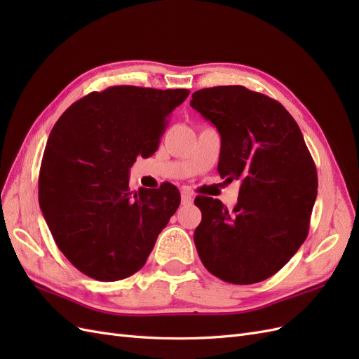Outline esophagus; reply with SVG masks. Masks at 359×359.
I'll return each instance as SVG.
<instances>
[{"mask_svg":"<svg viewBox=\"0 0 359 359\" xmlns=\"http://www.w3.org/2000/svg\"><path fill=\"white\" fill-rule=\"evenodd\" d=\"M181 202H182V205H190L193 202L191 193L190 191H182L181 193Z\"/></svg>","mask_w":359,"mask_h":359,"instance_id":"obj_1","label":"esophagus"}]
</instances>
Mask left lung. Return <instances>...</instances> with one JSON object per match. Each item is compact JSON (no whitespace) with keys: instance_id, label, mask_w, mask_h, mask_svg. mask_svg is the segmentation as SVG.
<instances>
[{"instance_id":"left-lung-1","label":"left lung","mask_w":359,"mask_h":359,"mask_svg":"<svg viewBox=\"0 0 359 359\" xmlns=\"http://www.w3.org/2000/svg\"><path fill=\"white\" fill-rule=\"evenodd\" d=\"M190 106L222 136L220 177L241 180L235 208L198 196L194 244L203 266L233 285L274 276L306 241L318 173L295 119L283 104L241 85L193 93Z\"/></svg>"}]
</instances>
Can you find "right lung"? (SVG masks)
Listing matches in <instances>:
<instances>
[{"label": "right lung", "mask_w": 359, "mask_h": 359, "mask_svg": "<svg viewBox=\"0 0 359 359\" xmlns=\"http://www.w3.org/2000/svg\"><path fill=\"white\" fill-rule=\"evenodd\" d=\"M189 90L109 86L74 102L49 135L39 178L40 208L58 248L82 274L123 280L142 268L178 210L173 184L132 194L128 173L149 157Z\"/></svg>", "instance_id": "right-lung-1"}]
</instances>
